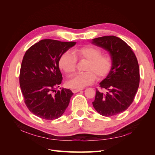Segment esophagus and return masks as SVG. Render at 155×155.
Masks as SVG:
<instances>
[{"label":"esophagus","instance_id":"34e87169","mask_svg":"<svg viewBox=\"0 0 155 155\" xmlns=\"http://www.w3.org/2000/svg\"><path fill=\"white\" fill-rule=\"evenodd\" d=\"M81 90H82L81 88H75V89H72V91L73 93H76L79 91H80Z\"/></svg>","mask_w":155,"mask_h":155}]
</instances>
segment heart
Wrapping results in <instances>:
<instances>
[{
	"instance_id": "obj_1",
	"label": "heart",
	"mask_w": 155,
	"mask_h": 155,
	"mask_svg": "<svg viewBox=\"0 0 155 155\" xmlns=\"http://www.w3.org/2000/svg\"><path fill=\"white\" fill-rule=\"evenodd\" d=\"M77 61H85L83 72L76 74L67 82L70 88H81L91 85L95 79L106 78L112 67V58L109 54H102V50L94 46H86L74 49L72 55L63 53L59 59V67L70 76L75 72Z\"/></svg>"
}]
</instances>
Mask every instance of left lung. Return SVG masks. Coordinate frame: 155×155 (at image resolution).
<instances>
[{"label": "left lung", "instance_id": "left-lung-1", "mask_svg": "<svg viewBox=\"0 0 155 155\" xmlns=\"http://www.w3.org/2000/svg\"><path fill=\"white\" fill-rule=\"evenodd\" d=\"M92 43L109 51L112 58L110 73L100 83L105 92L96 90L92 102L95 110L102 116H112L128 109L134 101L140 83L138 60L132 48L114 35L93 39Z\"/></svg>", "mask_w": 155, "mask_h": 155}]
</instances>
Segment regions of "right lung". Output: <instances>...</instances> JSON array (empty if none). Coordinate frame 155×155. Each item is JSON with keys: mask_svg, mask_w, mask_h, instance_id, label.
Listing matches in <instances>:
<instances>
[{"mask_svg": "<svg viewBox=\"0 0 155 155\" xmlns=\"http://www.w3.org/2000/svg\"><path fill=\"white\" fill-rule=\"evenodd\" d=\"M76 42L43 39L28 49L23 57L19 83L25 104L39 118L52 120L61 116L74 94L56 91L63 80L59 59Z\"/></svg>", "mask_w": 155, "mask_h": 155, "instance_id": "1", "label": "right lung"}]
</instances>
